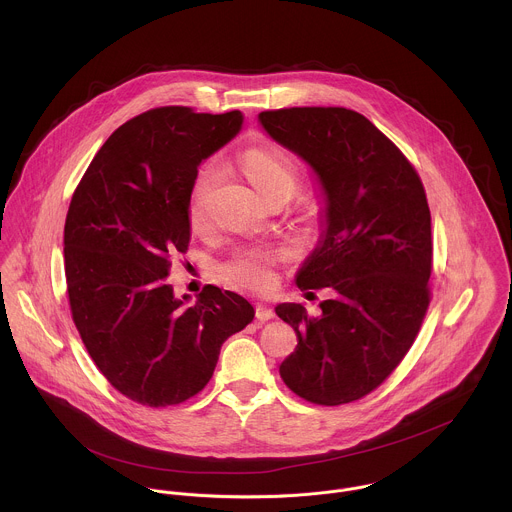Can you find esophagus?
I'll list each match as a JSON object with an SVG mask.
<instances>
[{"instance_id": "34e87169", "label": "esophagus", "mask_w": 512, "mask_h": 512, "mask_svg": "<svg viewBox=\"0 0 512 512\" xmlns=\"http://www.w3.org/2000/svg\"><path fill=\"white\" fill-rule=\"evenodd\" d=\"M276 313H274V309L268 305V303H256V319L258 321H268V319H272Z\"/></svg>"}]
</instances>
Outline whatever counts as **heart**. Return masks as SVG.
Wrapping results in <instances>:
<instances>
[{
    "instance_id": "1",
    "label": "heart",
    "mask_w": 512,
    "mask_h": 512,
    "mask_svg": "<svg viewBox=\"0 0 512 512\" xmlns=\"http://www.w3.org/2000/svg\"><path fill=\"white\" fill-rule=\"evenodd\" d=\"M242 169L254 189L266 199L276 193L292 197L297 189V171L292 161L270 149H248L242 155ZM213 177V169L205 167L193 187L189 201V219L193 224L203 222V201ZM280 258L278 252L268 248H246L234 254L226 264V274L240 286L266 290L274 282V264Z\"/></svg>"
}]
</instances>
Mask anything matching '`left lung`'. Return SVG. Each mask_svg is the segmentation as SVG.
<instances>
[{"label": "left lung", "mask_w": 512, "mask_h": 512, "mask_svg": "<svg viewBox=\"0 0 512 512\" xmlns=\"http://www.w3.org/2000/svg\"><path fill=\"white\" fill-rule=\"evenodd\" d=\"M258 122L317 179L319 238L295 284L331 290L317 317L301 303L276 305L299 339L280 374L313 404L359 400L404 359L430 303L432 217L424 185L359 112L286 108L260 112Z\"/></svg>", "instance_id": "8db88e82"}]
</instances>
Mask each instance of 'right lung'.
<instances>
[{"label":"right lung","mask_w":512,"mask_h":512,"mask_svg":"<svg viewBox=\"0 0 512 512\" xmlns=\"http://www.w3.org/2000/svg\"><path fill=\"white\" fill-rule=\"evenodd\" d=\"M242 124L240 110H149L104 142L74 191L63 240L74 325L108 382L138 404L201 392L222 343L254 319L238 293L205 286L189 303L167 282L171 256L191 240L199 165Z\"/></svg>","instance_id":"add662e5"}]
</instances>
